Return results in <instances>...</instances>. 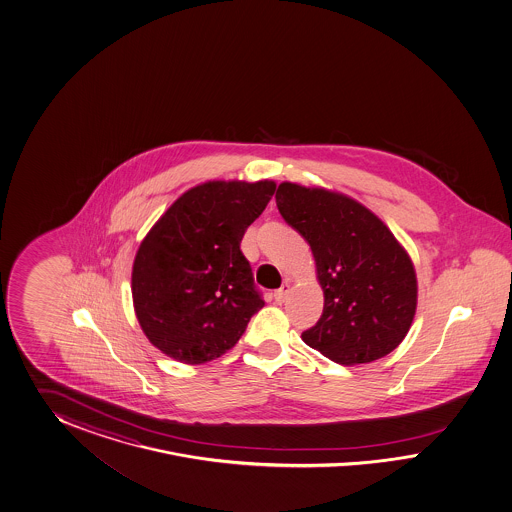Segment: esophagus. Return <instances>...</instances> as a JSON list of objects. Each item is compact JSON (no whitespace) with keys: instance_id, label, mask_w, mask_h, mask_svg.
I'll return each mask as SVG.
<instances>
[{"instance_id":"34e87169","label":"esophagus","mask_w":512,"mask_h":512,"mask_svg":"<svg viewBox=\"0 0 512 512\" xmlns=\"http://www.w3.org/2000/svg\"><path fill=\"white\" fill-rule=\"evenodd\" d=\"M289 291H291V287H289V283H283L281 287H279L278 291L274 293V298H276V302H285V298L289 295Z\"/></svg>"}]
</instances>
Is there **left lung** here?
Returning <instances> with one entry per match:
<instances>
[{
	"label": "left lung",
	"instance_id": "8db88e82",
	"mask_svg": "<svg viewBox=\"0 0 512 512\" xmlns=\"http://www.w3.org/2000/svg\"><path fill=\"white\" fill-rule=\"evenodd\" d=\"M283 219L310 244L325 308L302 340L341 366L387 357L417 311L409 253L370 208L325 187L279 184Z\"/></svg>",
	"mask_w": 512,
	"mask_h": 512
}]
</instances>
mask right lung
Returning <instances> with one entry per match:
<instances>
[{
    "label": "right lung",
    "mask_w": 512,
    "mask_h": 512,
    "mask_svg": "<svg viewBox=\"0 0 512 512\" xmlns=\"http://www.w3.org/2000/svg\"><path fill=\"white\" fill-rule=\"evenodd\" d=\"M276 182L212 180L187 189L142 238L133 308L150 343L184 364L225 355L264 306L240 242Z\"/></svg>",
    "instance_id": "obj_1"
}]
</instances>
